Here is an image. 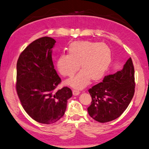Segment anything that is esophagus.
Wrapping results in <instances>:
<instances>
[{
    "mask_svg": "<svg viewBox=\"0 0 149 149\" xmlns=\"http://www.w3.org/2000/svg\"><path fill=\"white\" fill-rule=\"evenodd\" d=\"M72 93H73V94H74V96H77L78 94H79L80 92L79 91H77V90H73Z\"/></svg>",
    "mask_w": 149,
    "mask_h": 149,
    "instance_id": "obj_1",
    "label": "esophagus"
}]
</instances>
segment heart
Listing matches in <instances>:
<instances>
[{
	"label": "heart",
	"instance_id": "obj_1",
	"mask_svg": "<svg viewBox=\"0 0 149 149\" xmlns=\"http://www.w3.org/2000/svg\"><path fill=\"white\" fill-rule=\"evenodd\" d=\"M69 54L63 53L56 61V67L63 76L71 77L80 68L83 69L75 76L66 81L68 85L83 88L91 77L98 80L105 74L111 61V52L104 43L76 41L68 47Z\"/></svg>",
	"mask_w": 149,
	"mask_h": 149
}]
</instances>
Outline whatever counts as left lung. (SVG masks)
I'll return each instance as SVG.
<instances>
[{
	"label": "left lung",
	"mask_w": 149,
	"mask_h": 149,
	"mask_svg": "<svg viewBox=\"0 0 149 149\" xmlns=\"http://www.w3.org/2000/svg\"><path fill=\"white\" fill-rule=\"evenodd\" d=\"M134 92V68L129 58L123 70L105 76L102 82L88 89L92 97L89 115L101 123L116 119L128 107Z\"/></svg>",
	"instance_id": "obj_1"
}]
</instances>
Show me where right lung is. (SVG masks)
<instances>
[{
  "label": "right lung",
  "instance_id": "obj_1",
  "mask_svg": "<svg viewBox=\"0 0 149 149\" xmlns=\"http://www.w3.org/2000/svg\"><path fill=\"white\" fill-rule=\"evenodd\" d=\"M56 41L42 37L30 44L19 56L16 91L26 113L38 123L50 124L64 115L71 89L56 91L61 79L54 68L52 49Z\"/></svg>",
  "mask_w": 149,
  "mask_h": 149
}]
</instances>
